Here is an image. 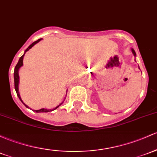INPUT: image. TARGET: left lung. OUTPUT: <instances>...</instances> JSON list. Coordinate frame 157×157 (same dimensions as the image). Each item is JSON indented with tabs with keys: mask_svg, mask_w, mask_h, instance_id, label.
<instances>
[{
	"mask_svg": "<svg viewBox=\"0 0 157 157\" xmlns=\"http://www.w3.org/2000/svg\"><path fill=\"white\" fill-rule=\"evenodd\" d=\"M131 51H132V53H133L134 56H135V57H136V52H135V51H134V50H133V49H132H132H131Z\"/></svg>",
	"mask_w": 157,
	"mask_h": 157,
	"instance_id": "8db88e82",
	"label": "left lung"
}]
</instances>
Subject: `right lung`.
<instances>
[{
    "label": "right lung",
    "instance_id": "1",
    "mask_svg": "<svg viewBox=\"0 0 157 157\" xmlns=\"http://www.w3.org/2000/svg\"><path fill=\"white\" fill-rule=\"evenodd\" d=\"M42 39H38L37 41H36V42H33L32 44H31L29 46V47L27 48V49L25 50V53H24V54L22 55L21 56L19 60H18V63H17V65H15V70H14V82H15V92H16L17 95H18V98H19V99H20V101H21L22 103H23L24 105H25V106L27 108H28L29 106H27V105H26V104H25V103L23 102V101H22L19 92H18V84H19V75H18V71H19L22 65H23V59H24V56H25V53L27 52V51H28L30 49V48H32L33 47V46L35 45L36 44H37L38 42H40V41L42 40ZM66 94H67V93H66ZM63 101L61 103V104H59V105H58V106H56V107H55L54 109H44V108H42V109H38V110H35V112H36V113H48V112H51V111H53V110H55L56 109H57V108L59 107L60 105L63 104Z\"/></svg>",
    "mask_w": 157,
    "mask_h": 157
}]
</instances>
